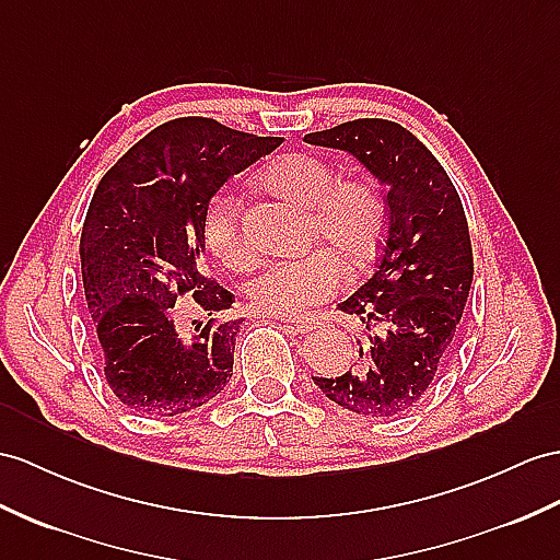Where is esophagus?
I'll return each mask as SVG.
<instances>
[{"label":"esophagus","instance_id":"34e87169","mask_svg":"<svg viewBox=\"0 0 560 560\" xmlns=\"http://www.w3.org/2000/svg\"><path fill=\"white\" fill-rule=\"evenodd\" d=\"M278 320L294 327L296 332H311V330H316V327L320 325L316 318H302V316H280Z\"/></svg>","mask_w":560,"mask_h":560}]
</instances>
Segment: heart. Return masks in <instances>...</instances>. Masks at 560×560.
I'll return each instance as SVG.
<instances>
[{
    "label": "heart",
    "mask_w": 560,
    "mask_h": 560,
    "mask_svg": "<svg viewBox=\"0 0 560 560\" xmlns=\"http://www.w3.org/2000/svg\"><path fill=\"white\" fill-rule=\"evenodd\" d=\"M270 195L306 209L308 237L330 248L270 261L249 282L252 306L268 316H296L339 292L349 270L375 261L387 233V201L368 177H339L330 161L294 152L272 159L261 171ZM203 237L218 261L230 268L252 264L254 252L244 237L240 199L221 189L203 213Z\"/></svg>",
    "instance_id": "b5f03b06"
}]
</instances>
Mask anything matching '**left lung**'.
Masks as SVG:
<instances>
[{"instance_id": "1", "label": "left lung", "mask_w": 560, "mask_h": 560, "mask_svg": "<svg viewBox=\"0 0 560 560\" xmlns=\"http://www.w3.org/2000/svg\"><path fill=\"white\" fill-rule=\"evenodd\" d=\"M304 140L349 152L387 187L377 268L339 304L363 325L357 361L347 373L313 383L347 411L401 416L432 385L468 302L472 247L466 211L442 163L399 122L357 118Z\"/></svg>"}]
</instances>
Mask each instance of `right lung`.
Wrapping results in <instances>:
<instances>
[{
	"label": "right lung",
	"mask_w": 560,
	"mask_h": 560,
	"mask_svg": "<svg viewBox=\"0 0 560 560\" xmlns=\"http://www.w3.org/2000/svg\"><path fill=\"white\" fill-rule=\"evenodd\" d=\"M280 144L185 116L144 135L97 185L80 261L104 377L128 411L187 413L233 377L242 320L211 318L183 337L171 308L183 294L209 316L233 306L235 294L201 272L203 213L230 175Z\"/></svg>",
	"instance_id": "add662e5"
}]
</instances>
